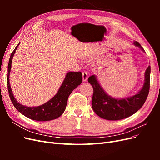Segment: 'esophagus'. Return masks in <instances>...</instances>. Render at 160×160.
Segmentation results:
<instances>
[{
  "label": "esophagus",
  "instance_id": "esophagus-1",
  "mask_svg": "<svg viewBox=\"0 0 160 160\" xmlns=\"http://www.w3.org/2000/svg\"><path fill=\"white\" fill-rule=\"evenodd\" d=\"M82 75H83V81L85 82L88 79V74L86 71H83L82 72Z\"/></svg>",
  "mask_w": 160,
  "mask_h": 160
}]
</instances>
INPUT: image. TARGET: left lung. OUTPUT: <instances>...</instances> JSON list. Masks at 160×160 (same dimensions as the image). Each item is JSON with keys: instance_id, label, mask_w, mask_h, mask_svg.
Returning a JSON list of instances; mask_svg holds the SVG:
<instances>
[{"instance_id": "obj_1", "label": "left lung", "mask_w": 160, "mask_h": 160, "mask_svg": "<svg viewBox=\"0 0 160 160\" xmlns=\"http://www.w3.org/2000/svg\"><path fill=\"white\" fill-rule=\"evenodd\" d=\"M133 44L144 49L137 41ZM151 67L148 66L145 72L144 84L138 93L125 99H115L108 95L101 88L95 75L89 77L88 82L93 89L91 105L95 113L100 118L108 120H120L132 115L141 108L146 101L149 91Z\"/></svg>"}]
</instances>
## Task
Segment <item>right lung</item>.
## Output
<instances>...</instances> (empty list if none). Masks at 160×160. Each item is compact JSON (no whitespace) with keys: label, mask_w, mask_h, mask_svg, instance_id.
<instances>
[{"label":"right lung","mask_w":160,"mask_h":160,"mask_svg":"<svg viewBox=\"0 0 160 160\" xmlns=\"http://www.w3.org/2000/svg\"><path fill=\"white\" fill-rule=\"evenodd\" d=\"M18 45L19 44L12 52L8 65L7 86L9 97L13 105L21 113L32 120L45 122V121H50L58 118L65 111L67 104V100L71 92L81 83L82 73L80 71H70L67 72L57 94L45 103L37 106V107H27V106L22 105L18 103V101L14 98L11 88L10 81H9V75H10L11 69L12 60Z\"/></svg>","instance_id":"right-lung-1"}]
</instances>
